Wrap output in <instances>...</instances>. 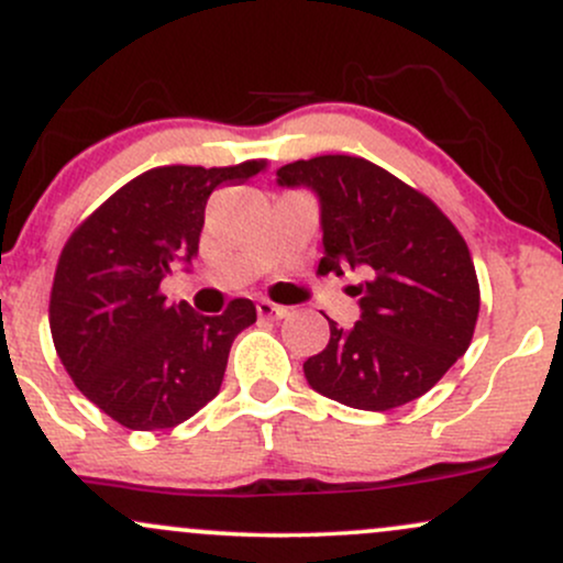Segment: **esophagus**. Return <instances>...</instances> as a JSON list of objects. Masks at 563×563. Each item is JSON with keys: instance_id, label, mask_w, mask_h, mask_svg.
<instances>
[{"instance_id": "1", "label": "esophagus", "mask_w": 563, "mask_h": 563, "mask_svg": "<svg viewBox=\"0 0 563 563\" xmlns=\"http://www.w3.org/2000/svg\"><path fill=\"white\" fill-rule=\"evenodd\" d=\"M256 312H260V318H267V320L288 318V307H283V303H275L269 299H262L256 303Z\"/></svg>"}]
</instances>
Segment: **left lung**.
I'll return each instance as SVG.
<instances>
[{
	"instance_id": "obj_1",
	"label": "left lung",
	"mask_w": 563,
	"mask_h": 563,
	"mask_svg": "<svg viewBox=\"0 0 563 563\" xmlns=\"http://www.w3.org/2000/svg\"><path fill=\"white\" fill-rule=\"evenodd\" d=\"M286 187L320 198L318 273L363 269L360 320L303 363L314 391L357 410L418 399L466 354L479 318L471 251L442 209L416 187L357 156H318L277 169Z\"/></svg>"
}]
</instances>
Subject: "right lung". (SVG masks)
I'll use <instances>...</instances> for the list:
<instances>
[{"instance_id": "add662e5", "label": "right lung", "mask_w": 563, "mask_h": 563, "mask_svg": "<svg viewBox=\"0 0 563 563\" xmlns=\"http://www.w3.org/2000/svg\"><path fill=\"white\" fill-rule=\"evenodd\" d=\"M267 161L158 166L70 232L49 294V331L70 380L89 402L134 431L174 429L219 394L230 346L256 322L251 299L222 314L166 303L172 262L198 254L206 200L241 185Z\"/></svg>"}]
</instances>
